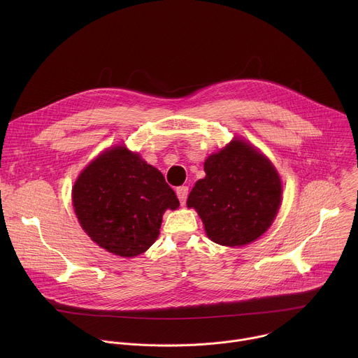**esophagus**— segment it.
<instances>
[{
    "label": "esophagus",
    "instance_id": "obj_1",
    "mask_svg": "<svg viewBox=\"0 0 358 358\" xmlns=\"http://www.w3.org/2000/svg\"><path fill=\"white\" fill-rule=\"evenodd\" d=\"M176 194H177L178 199H180V202H181V206H184L185 201H187V195H188V187H185V185L178 187V188L176 189Z\"/></svg>",
    "mask_w": 358,
    "mask_h": 358
}]
</instances>
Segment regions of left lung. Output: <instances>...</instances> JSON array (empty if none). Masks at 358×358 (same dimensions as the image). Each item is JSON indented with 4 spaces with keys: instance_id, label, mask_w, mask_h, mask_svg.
I'll return each instance as SVG.
<instances>
[{
    "instance_id": "8db88e82",
    "label": "left lung",
    "mask_w": 358,
    "mask_h": 358,
    "mask_svg": "<svg viewBox=\"0 0 358 358\" xmlns=\"http://www.w3.org/2000/svg\"><path fill=\"white\" fill-rule=\"evenodd\" d=\"M203 171L187 207L198 213L211 241L242 246L268 231L280 207L282 181L266 156L234 137L206 160Z\"/></svg>"
}]
</instances>
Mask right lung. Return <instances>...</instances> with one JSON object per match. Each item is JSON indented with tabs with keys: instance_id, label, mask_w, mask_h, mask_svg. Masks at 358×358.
<instances>
[{
	"instance_id": "1",
	"label": "right lung",
	"mask_w": 358,
	"mask_h": 358,
	"mask_svg": "<svg viewBox=\"0 0 358 358\" xmlns=\"http://www.w3.org/2000/svg\"><path fill=\"white\" fill-rule=\"evenodd\" d=\"M72 203L89 238L122 258L145 252L160 234L163 214L180 207L164 176L126 145L105 150L79 174Z\"/></svg>"
}]
</instances>
